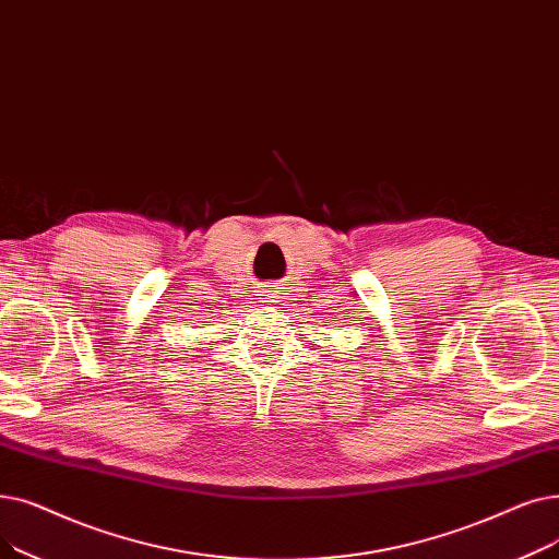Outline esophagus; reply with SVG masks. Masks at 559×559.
I'll return each instance as SVG.
<instances>
[{
  "label": "esophagus",
  "mask_w": 559,
  "mask_h": 559,
  "mask_svg": "<svg viewBox=\"0 0 559 559\" xmlns=\"http://www.w3.org/2000/svg\"><path fill=\"white\" fill-rule=\"evenodd\" d=\"M263 296H265V300H263V302H271L269 298H273V290H263Z\"/></svg>",
  "instance_id": "esophagus-1"
}]
</instances>
